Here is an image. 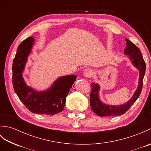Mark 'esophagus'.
<instances>
[{
  "label": "esophagus",
  "mask_w": 151,
  "mask_h": 151,
  "mask_svg": "<svg viewBox=\"0 0 151 151\" xmlns=\"http://www.w3.org/2000/svg\"><path fill=\"white\" fill-rule=\"evenodd\" d=\"M93 75V71L91 69H86L83 72V75L86 78H90Z\"/></svg>",
  "instance_id": "1"
}]
</instances>
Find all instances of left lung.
I'll list each match as a JSON object with an SVG mask.
<instances>
[{
	"instance_id": "8db88e82",
	"label": "left lung",
	"mask_w": 151,
	"mask_h": 151,
	"mask_svg": "<svg viewBox=\"0 0 151 151\" xmlns=\"http://www.w3.org/2000/svg\"><path fill=\"white\" fill-rule=\"evenodd\" d=\"M127 46L125 47L124 53L125 55L129 56V60L133 66L139 70V81L138 86L136 90L134 92L132 97L129 101L123 104L120 105H111L104 103L100 97L101 86L97 83L92 82L91 91L90 94V106L93 111L99 116H114V115H121L124 114L131 107L134 102L139 97L142 90L143 77L145 73L146 65L142 54L140 50L136 45L131 42L129 40L126 39Z\"/></svg>"
}]
</instances>
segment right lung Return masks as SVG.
Listing matches in <instances>:
<instances>
[{"label":"right lung","instance_id":"1","mask_svg":"<svg viewBox=\"0 0 151 151\" xmlns=\"http://www.w3.org/2000/svg\"><path fill=\"white\" fill-rule=\"evenodd\" d=\"M34 43V38L30 37L18 46L12 65L13 86L19 99L31 112L53 115L63 110L66 97L76 76H60L45 90L37 91L28 86L22 73Z\"/></svg>","mask_w":151,"mask_h":151}]
</instances>
